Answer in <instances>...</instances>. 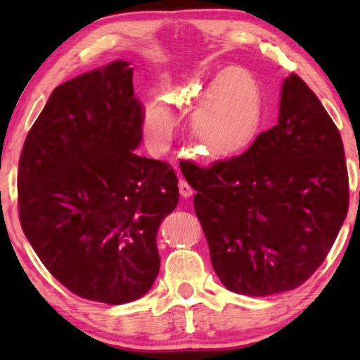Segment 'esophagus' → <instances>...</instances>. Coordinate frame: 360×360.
Returning a JSON list of instances; mask_svg holds the SVG:
<instances>
[{
	"label": "esophagus",
	"instance_id": "34e87169",
	"mask_svg": "<svg viewBox=\"0 0 360 360\" xmlns=\"http://www.w3.org/2000/svg\"><path fill=\"white\" fill-rule=\"evenodd\" d=\"M179 193L182 195L184 198H188L193 193V188L187 184V182L184 179L179 181Z\"/></svg>",
	"mask_w": 360,
	"mask_h": 360
}]
</instances>
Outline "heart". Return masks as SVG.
<instances>
[{
	"label": "heart",
	"mask_w": 360,
	"mask_h": 360,
	"mask_svg": "<svg viewBox=\"0 0 360 360\" xmlns=\"http://www.w3.org/2000/svg\"><path fill=\"white\" fill-rule=\"evenodd\" d=\"M179 103L191 108L192 135L202 154L222 157L245 146L262 124L264 95L251 71L241 66L222 70L208 85H191L179 94ZM174 127L173 109L160 96H150L144 108V129L150 141L163 144Z\"/></svg>",
	"instance_id": "b5f03b06"
}]
</instances>
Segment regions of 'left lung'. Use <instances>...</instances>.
I'll use <instances>...</instances> for the list:
<instances>
[{"label": "left lung", "instance_id": "1", "mask_svg": "<svg viewBox=\"0 0 360 360\" xmlns=\"http://www.w3.org/2000/svg\"><path fill=\"white\" fill-rule=\"evenodd\" d=\"M211 264L241 295L292 290L318 270L349 206L343 141L318 96L285 79L276 125L240 155L182 172Z\"/></svg>", "mask_w": 360, "mask_h": 360}]
</instances>
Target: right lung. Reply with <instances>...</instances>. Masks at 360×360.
Returning a JSON list of instances; mask_svg holds the SVG:
<instances>
[{"label":"right lung","mask_w":360,"mask_h":360,"mask_svg":"<svg viewBox=\"0 0 360 360\" xmlns=\"http://www.w3.org/2000/svg\"><path fill=\"white\" fill-rule=\"evenodd\" d=\"M117 60L53 90L23 144V233L51 275L87 300L120 304L150 289L157 230L179 202L167 162L139 157L144 108Z\"/></svg>","instance_id":"add662e5"}]
</instances>
